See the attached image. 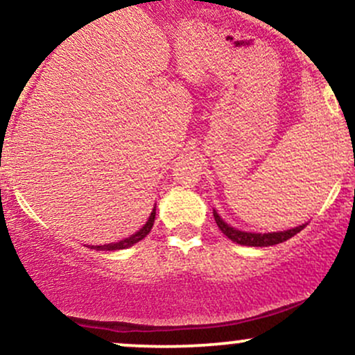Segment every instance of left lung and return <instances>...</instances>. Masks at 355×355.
<instances>
[{"mask_svg": "<svg viewBox=\"0 0 355 355\" xmlns=\"http://www.w3.org/2000/svg\"><path fill=\"white\" fill-rule=\"evenodd\" d=\"M214 218L217 222L218 229L222 230V234L225 237H229L232 242L239 243V245H247V247H268V245H277V243H282L285 240L292 239L294 235L299 234L300 230L305 229L307 223H302V225L294 227V229L288 230H279V232H245L239 230L235 227H232L230 223H227L225 220L218 215V211L214 209Z\"/></svg>", "mask_w": 355, "mask_h": 355, "instance_id": "1", "label": "left lung"}]
</instances>
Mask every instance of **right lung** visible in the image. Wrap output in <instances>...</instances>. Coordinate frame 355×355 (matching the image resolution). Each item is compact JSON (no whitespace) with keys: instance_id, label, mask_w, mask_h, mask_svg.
Returning a JSON list of instances; mask_svg holds the SVG:
<instances>
[{"instance_id":"1","label":"right lung","mask_w":355,"mask_h":355,"mask_svg":"<svg viewBox=\"0 0 355 355\" xmlns=\"http://www.w3.org/2000/svg\"><path fill=\"white\" fill-rule=\"evenodd\" d=\"M155 211H157V205L152 209V214H150L148 220L145 222V225L141 227L140 230H137L135 234H132L130 237H126L123 240H120V242H113V243H105V245H88L89 248H95V250H123V248H130L133 247L135 243L140 242V240H144L146 235L150 234V230H152L153 227V222H155Z\"/></svg>"}]
</instances>
